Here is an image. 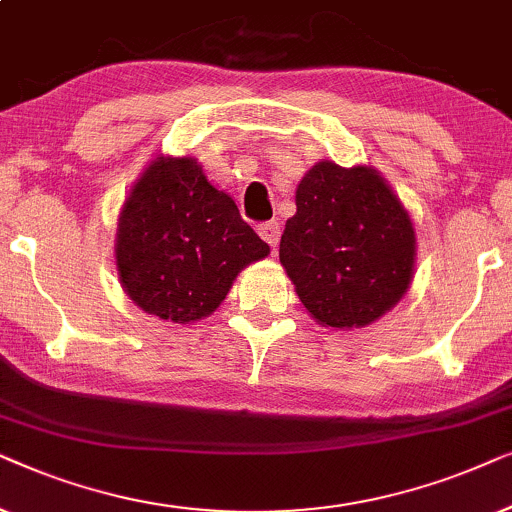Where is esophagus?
I'll return each mask as SVG.
<instances>
[{
    "mask_svg": "<svg viewBox=\"0 0 512 512\" xmlns=\"http://www.w3.org/2000/svg\"><path fill=\"white\" fill-rule=\"evenodd\" d=\"M257 234H260L264 241H267L271 248L276 250V245H278V241H281V224L278 222H264V224H260V227H257Z\"/></svg>",
    "mask_w": 512,
    "mask_h": 512,
    "instance_id": "obj_1",
    "label": "esophagus"
}]
</instances>
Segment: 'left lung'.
Here are the masks:
<instances>
[{
	"instance_id": "8db88e82",
	"label": "left lung",
	"mask_w": 512,
	"mask_h": 512,
	"mask_svg": "<svg viewBox=\"0 0 512 512\" xmlns=\"http://www.w3.org/2000/svg\"><path fill=\"white\" fill-rule=\"evenodd\" d=\"M295 203L278 257L316 323L365 327L391 311L412 283L417 238L384 177L318 161Z\"/></svg>"
}]
</instances>
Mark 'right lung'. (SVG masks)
I'll use <instances>...</instances> for the list:
<instances>
[{
    "instance_id": "1",
    "label": "right lung",
    "mask_w": 512,
    "mask_h": 512,
    "mask_svg": "<svg viewBox=\"0 0 512 512\" xmlns=\"http://www.w3.org/2000/svg\"><path fill=\"white\" fill-rule=\"evenodd\" d=\"M114 255L133 304L185 325L210 316L269 245L234 199L210 185L199 161L156 156L121 208Z\"/></svg>"
}]
</instances>
